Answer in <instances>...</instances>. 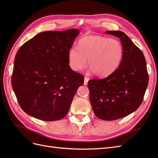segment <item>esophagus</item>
<instances>
[{
	"label": "esophagus",
	"instance_id": "34e87169",
	"mask_svg": "<svg viewBox=\"0 0 158 158\" xmlns=\"http://www.w3.org/2000/svg\"><path fill=\"white\" fill-rule=\"evenodd\" d=\"M88 81H89V78L87 77H85L84 78V85H87Z\"/></svg>",
	"mask_w": 158,
	"mask_h": 158
}]
</instances>
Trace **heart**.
Masks as SVG:
<instances>
[{
  "mask_svg": "<svg viewBox=\"0 0 158 158\" xmlns=\"http://www.w3.org/2000/svg\"><path fill=\"white\" fill-rule=\"evenodd\" d=\"M123 54V46L118 40L87 35L79 40L77 48L69 49L68 62L69 67L76 72L85 69L88 62V67L93 74L104 77L111 75L119 67Z\"/></svg>",
  "mask_w": 158,
  "mask_h": 158,
  "instance_id": "b5f03b06",
  "label": "heart"
}]
</instances>
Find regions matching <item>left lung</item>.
Returning <instances> with one entry per match:
<instances>
[{
    "mask_svg": "<svg viewBox=\"0 0 158 158\" xmlns=\"http://www.w3.org/2000/svg\"><path fill=\"white\" fill-rule=\"evenodd\" d=\"M120 38L124 49L119 67L102 79L88 81L89 100L96 116L114 120L135 112L141 104L148 85L149 75L142 51L120 31H106Z\"/></svg>",
    "mask_w": 158,
    "mask_h": 158,
    "instance_id": "obj_1",
    "label": "left lung"
}]
</instances>
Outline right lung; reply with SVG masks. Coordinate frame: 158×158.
<instances>
[{
    "label": "right lung",
    "instance_id": "obj_1",
    "mask_svg": "<svg viewBox=\"0 0 158 158\" xmlns=\"http://www.w3.org/2000/svg\"><path fill=\"white\" fill-rule=\"evenodd\" d=\"M77 29L44 31L17 51L11 84L18 103L28 115L42 120L67 115L82 75L69 67L68 52L79 34Z\"/></svg>",
    "mask_w": 158,
    "mask_h": 158
}]
</instances>
